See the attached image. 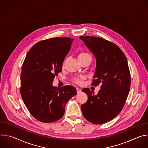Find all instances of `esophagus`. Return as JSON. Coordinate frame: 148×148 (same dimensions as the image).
<instances>
[{
  "label": "esophagus",
  "instance_id": "1",
  "mask_svg": "<svg viewBox=\"0 0 148 148\" xmlns=\"http://www.w3.org/2000/svg\"><path fill=\"white\" fill-rule=\"evenodd\" d=\"M76 90H77V93H81V90L80 88H76Z\"/></svg>",
  "mask_w": 148,
  "mask_h": 148
}]
</instances>
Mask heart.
Listing matches in <instances>:
<instances>
[{
  "label": "heart",
  "instance_id": "obj_1",
  "mask_svg": "<svg viewBox=\"0 0 148 148\" xmlns=\"http://www.w3.org/2000/svg\"><path fill=\"white\" fill-rule=\"evenodd\" d=\"M91 57L88 54L86 53H80L78 55V58H83L85 57ZM74 81L77 83V84H80L81 83V79L80 78H75L74 79Z\"/></svg>",
  "mask_w": 148,
  "mask_h": 148
}]
</instances>
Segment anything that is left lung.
Instances as JSON below:
<instances>
[{"label":"left lung","mask_w":148,"mask_h":148,"mask_svg":"<svg viewBox=\"0 0 148 148\" xmlns=\"http://www.w3.org/2000/svg\"><path fill=\"white\" fill-rule=\"evenodd\" d=\"M79 38L95 57V79L92 84H101L97 95L89 88L82 90L88 100L81 105V111L89 122L105 123L121 112L128 97L131 75L127 59L118 46L108 40L86 36Z\"/></svg>","instance_id":"left-lung-1"}]
</instances>
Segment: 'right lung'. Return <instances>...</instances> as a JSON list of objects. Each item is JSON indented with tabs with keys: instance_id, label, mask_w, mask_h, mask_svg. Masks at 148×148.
<instances>
[{
	"instance_id": "right-lung-1",
	"label": "right lung",
	"mask_w": 148,
	"mask_h": 148,
	"mask_svg": "<svg viewBox=\"0 0 148 148\" xmlns=\"http://www.w3.org/2000/svg\"><path fill=\"white\" fill-rule=\"evenodd\" d=\"M73 40L69 37H56L39 41L26 56L20 91L30 114L40 122L50 123L61 118L66 104L77 94L73 86L56 88L53 86Z\"/></svg>"
}]
</instances>
